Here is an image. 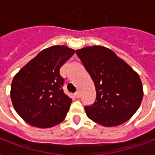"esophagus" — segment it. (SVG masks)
<instances>
[{
    "instance_id": "esophagus-1",
    "label": "esophagus",
    "mask_w": 155,
    "mask_h": 155,
    "mask_svg": "<svg viewBox=\"0 0 155 155\" xmlns=\"http://www.w3.org/2000/svg\"><path fill=\"white\" fill-rule=\"evenodd\" d=\"M74 96H75L76 98H80V92H79V91L75 92V94H74Z\"/></svg>"
}]
</instances>
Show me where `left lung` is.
Returning <instances> with one entry per match:
<instances>
[{
	"instance_id": "1",
	"label": "left lung",
	"mask_w": 155,
	"mask_h": 155,
	"mask_svg": "<svg viewBox=\"0 0 155 155\" xmlns=\"http://www.w3.org/2000/svg\"><path fill=\"white\" fill-rule=\"evenodd\" d=\"M76 54L95 84V103L85 107L86 115L103 127L126 123L141 105L143 90L138 74L107 48L94 45Z\"/></svg>"
}]
</instances>
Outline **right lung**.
I'll use <instances>...</instances> for the list:
<instances>
[{
    "label": "right lung",
    "mask_w": 155,
    "mask_h": 155,
    "mask_svg": "<svg viewBox=\"0 0 155 155\" xmlns=\"http://www.w3.org/2000/svg\"><path fill=\"white\" fill-rule=\"evenodd\" d=\"M74 52L65 45L47 48L15 74L10 96L26 123L48 128L64 120L72 100L63 91L59 70Z\"/></svg>",
    "instance_id": "obj_1"
}]
</instances>
